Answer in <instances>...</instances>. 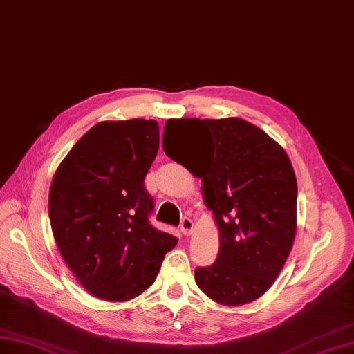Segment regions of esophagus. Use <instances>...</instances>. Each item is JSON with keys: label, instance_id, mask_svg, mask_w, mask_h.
I'll list each match as a JSON object with an SVG mask.
<instances>
[{"label": "esophagus", "instance_id": "34e87169", "mask_svg": "<svg viewBox=\"0 0 354 354\" xmlns=\"http://www.w3.org/2000/svg\"><path fill=\"white\" fill-rule=\"evenodd\" d=\"M193 230H194L193 219L184 218L183 221H180V231H183L184 236H189L191 233H193Z\"/></svg>", "mask_w": 354, "mask_h": 354}]
</instances>
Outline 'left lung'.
<instances>
[{
	"label": "left lung",
	"mask_w": 354,
	"mask_h": 354,
	"mask_svg": "<svg viewBox=\"0 0 354 354\" xmlns=\"http://www.w3.org/2000/svg\"><path fill=\"white\" fill-rule=\"evenodd\" d=\"M171 121L166 126L180 120ZM198 123L207 136L189 154L187 169L201 178L205 203L219 231V250L214 264L196 270V283L218 304L243 306L274 283L294 245L295 171L285 149L249 121L228 117ZM163 149L176 163L187 153L176 144H163Z\"/></svg>",
	"instance_id": "1"
}]
</instances>
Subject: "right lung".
I'll use <instances>...</instances> for the list:
<instances>
[{"instance_id":"add662e5","label":"right lung","mask_w":354,"mask_h":354,"mask_svg":"<svg viewBox=\"0 0 354 354\" xmlns=\"http://www.w3.org/2000/svg\"><path fill=\"white\" fill-rule=\"evenodd\" d=\"M156 120L100 121L59 165L48 216L60 255L100 299L142 294L178 239L149 224L153 197L144 179L158 153Z\"/></svg>"}]
</instances>
